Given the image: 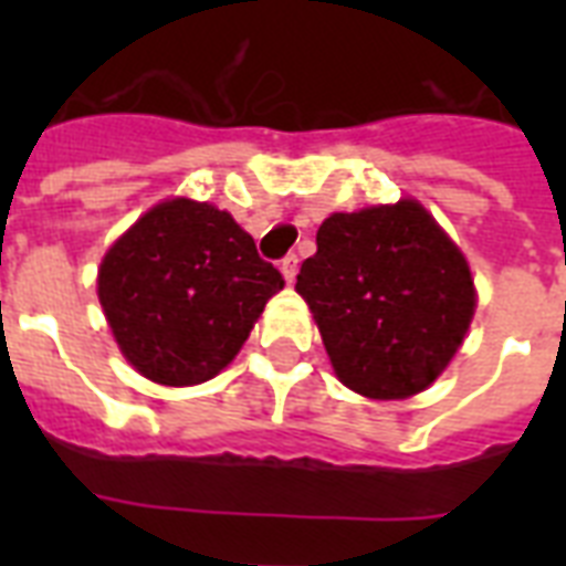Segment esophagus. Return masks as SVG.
<instances>
[{"instance_id": "obj_1", "label": "esophagus", "mask_w": 566, "mask_h": 566, "mask_svg": "<svg viewBox=\"0 0 566 566\" xmlns=\"http://www.w3.org/2000/svg\"><path fill=\"white\" fill-rule=\"evenodd\" d=\"M296 270H300V258L296 255H284L282 258V273L287 282H293L296 279Z\"/></svg>"}]
</instances>
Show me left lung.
Here are the masks:
<instances>
[{"mask_svg": "<svg viewBox=\"0 0 566 566\" xmlns=\"http://www.w3.org/2000/svg\"><path fill=\"white\" fill-rule=\"evenodd\" d=\"M296 291L317 319L337 378L402 399L443 373L475 308L461 249L413 199L332 213Z\"/></svg>", "mask_w": 566, "mask_h": 566, "instance_id": "1", "label": "left lung"}]
</instances>
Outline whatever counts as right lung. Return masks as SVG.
Listing matches in <instances>:
<instances>
[{
	"mask_svg": "<svg viewBox=\"0 0 566 566\" xmlns=\"http://www.w3.org/2000/svg\"><path fill=\"white\" fill-rule=\"evenodd\" d=\"M282 287L231 213L190 199L155 205L99 266V302L123 355L172 387L217 376Z\"/></svg>",
	"mask_w": 566,
	"mask_h": 566,
	"instance_id": "obj_1",
	"label": "right lung"
}]
</instances>
